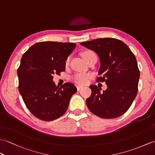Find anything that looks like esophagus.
<instances>
[{
    "label": "esophagus",
    "instance_id": "1",
    "mask_svg": "<svg viewBox=\"0 0 155 155\" xmlns=\"http://www.w3.org/2000/svg\"><path fill=\"white\" fill-rule=\"evenodd\" d=\"M83 88V87L81 86V85H77V88L78 91H81Z\"/></svg>",
    "mask_w": 155,
    "mask_h": 155
}]
</instances>
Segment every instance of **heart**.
<instances>
[{
    "label": "heart",
    "instance_id": "heart-1",
    "mask_svg": "<svg viewBox=\"0 0 155 155\" xmlns=\"http://www.w3.org/2000/svg\"><path fill=\"white\" fill-rule=\"evenodd\" d=\"M94 53L93 52L90 51H87L84 52L82 56H83V58L84 59L85 61L87 60L88 58V57H91V55L94 54ZM69 62V58H68L66 61V64H68ZM88 78H89V75H87V74H76L74 77H73V80L74 82L77 83L79 84H86L87 82Z\"/></svg>",
    "mask_w": 155,
    "mask_h": 155
}]
</instances>
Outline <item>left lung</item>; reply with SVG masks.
<instances>
[{"label":"left lung","instance_id":"1","mask_svg":"<svg viewBox=\"0 0 155 155\" xmlns=\"http://www.w3.org/2000/svg\"><path fill=\"white\" fill-rule=\"evenodd\" d=\"M81 45L94 51L100 59L97 81H105L107 88L101 92L91 85L92 94L86 103L88 109L103 118H114L128 110L138 92L140 72L135 56L128 46L113 38H97Z\"/></svg>","mask_w":155,"mask_h":155}]
</instances>
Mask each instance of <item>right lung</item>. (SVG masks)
Wrapping results in <instances>:
<instances>
[{
	"mask_svg": "<svg viewBox=\"0 0 155 155\" xmlns=\"http://www.w3.org/2000/svg\"><path fill=\"white\" fill-rule=\"evenodd\" d=\"M76 47L71 42L35 43L22 55L18 68V90L26 106L39 119L51 121L67 110L77 92L73 84H55L53 75L65 71V61Z\"/></svg>",
	"mask_w": 155,
	"mask_h": 155,
	"instance_id": "right-lung-1",
	"label": "right lung"
}]
</instances>
